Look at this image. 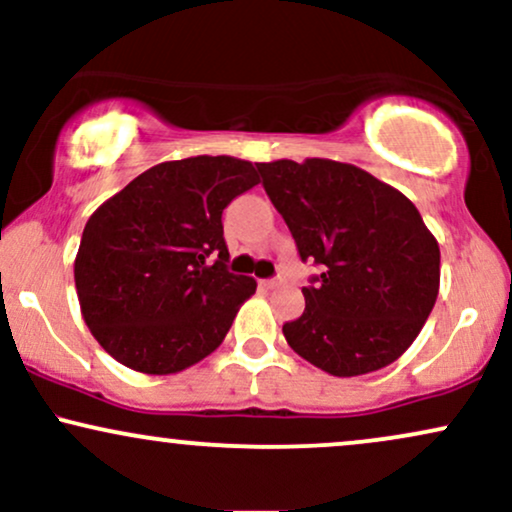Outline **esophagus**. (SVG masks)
<instances>
[{
	"label": "esophagus",
	"instance_id": "esophagus-1",
	"mask_svg": "<svg viewBox=\"0 0 512 512\" xmlns=\"http://www.w3.org/2000/svg\"><path fill=\"white\" fill-rule=\"evenodd\" d=\"M281 284V279H262L260 286L262 289H276V286Z\"/></svg>",
	"mask_w": 512,
	"mask_h": 512
}]
</instances>
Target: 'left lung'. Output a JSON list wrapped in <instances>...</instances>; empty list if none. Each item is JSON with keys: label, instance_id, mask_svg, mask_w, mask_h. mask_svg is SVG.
Wrapping results in <instances>:
<instances>
[{"label": "left lung", "instance_id": "obj_1", "mask_svg": "<svg viewBox=\"0 0 512 512\" xmlns=\"http://www.w3.org/2000/svg\"><path fill=\"white\" fill-rule=\"evenodd\" d=\"M301 260L322 274L305 310L286 322L298 356L337 378L397 361L431 315L440 286L438 240L402 192L351 163H257Z\"/></svg>", "mask_w": 512, "mask_h": 512}]
</instances>
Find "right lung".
Here are the masks:
<instances>
[{
    "label": "right lung",
    "instance_id": "obj_1",
    "mask_svg": "<svg viewBox=\"0 0 512 512\" xmlns=\"http://www.w3.org/2000/svg\"><path fill=\"white\" fill-rule=\"evenodd\" d=\"M257 182L250 161L182 158L144 170L93 211L74 260L76 296L117 363L170 375L219 349L257 289L226 269L221 214Z\"/></svg>",
    "mask_w": 512,
    "mask_h": 512
}]
</instances>
